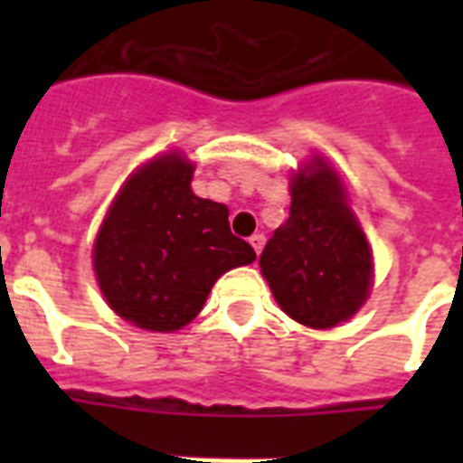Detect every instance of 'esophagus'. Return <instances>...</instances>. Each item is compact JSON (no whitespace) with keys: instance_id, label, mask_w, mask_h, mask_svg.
Returning a JSON list of instances; mask_svg holds the SVG:
<instances>
[{"instance_id":"1","label":"esophagus","mask_w":463,"mask_h":463,"mask_svg":"<svg viewBox=\"0 0 463 463\" xmlns=\"http://www.w3.org/2000/svg\"><path fill=\"white\" fill-rule=\"evenodd\" d=\"M250 245L254 247V252L261 254V250H264V245H267V238H264L261 232H254L252 238H250Z\"/></svg>"}]
</instances>
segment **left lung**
Returning <instances> with one entry per match:
<instances>
[{
	"label": "left lung",
	"mask_w": 463,
	"mask_h": 463,
	"mask_svg": "<svg viewBox=\"0 0 463 463\" xmlns=\"http://www.w3.org/2000/svg\"><path fill=\"white\" fill-rule=\"evenodd\" d=\"M260 267L283 312L312 329L348 322L370 296L373 252L324 158L290 177V216L269 238Z\"/></svg>",
	"instance_id": "1"
}]
</instances>
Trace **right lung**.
Wrapping results in <instances>:
<instances>
[{
  "label": "right lung",
  "mask_w": 463,
  "mask_h": 463,
  "mask_svg": "<svg viewBox=\"0 0 463 463\" xmlns=\"http://www.w3.org/2000/svg\"><path fill=\"white\" fill-rule=\"evenodd\" d=\"M180 154L148 160L115 196L93 245L105 300L148 331H177L202 312L213 283L257 254L235 238L225 203L192 192Z\"/></svg>",
  "instance_id": "add662e5"
}]
</instances>
